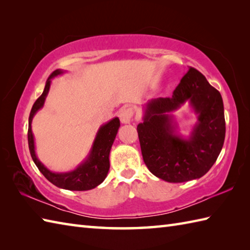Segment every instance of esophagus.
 Segmentation results:
<instances>
[{
    "label": "esophagus",
    "instance_id": "1",
    "mask_svg": "<svg viewBox=\"0 0 250 250\" xmlns=\"http://www.w3.org/2000/svg\"><path fill=\"white\" fill-rule=\"evenodd\" d=\"M134 111L133 108L131 107H124L120 110L119 118L122 124H130V121L133 118Z\"/></svg>",
    "mask_w": 250,
    "mask_h": 250
}]
</instances>
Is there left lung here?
Here are the masks:
<instances>
[{
    "instance_id": "obj_1",
    "label": "left lung",
    "mask_w": 250,
    "mask_h": 250,
    "mask_svg": "<svg viewBox=\"0 0 250 250\" xmlns=\"http://www.w3.org/2000/svg\"><path fill=\"white\" fill-rule=\"evenodd\" d=\"M189 100L198 115L189 139L177 136L168 113ZM144 121L137 125L143 159L148 169L168 183L200 178L214 166L226 136L224 102L205 76L190 67L171 98L148 101Z\"/></svg>"
}]
</instances>
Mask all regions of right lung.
I'll return each mask as SVG.
<instances>
[{"instance_id":"1","label":"right lung","mask_w":250,"mask_h":250,"mask_svg":"<svg viewBox=\"0 0 250 250\" xmlns=\"http://www.w3.org/2000/svg\"><path fill=\"white\" fill-rule=\"evenodd\" d=\"M62 70H56L50 74L45 84V89L41 97L35 101L32 106L30 117H29V129H28V143L31 157L33 159L35 166L40 169V172L49 180L51 184L62 189L72 191H84L93 189L103 183V180L107 176L109 169V152L117 132L120 126L119 118H114L107 124L103 125L99 129L97 136L93 142V145L88 158L81 166H78L74 171L67 173H54L49 171L39 158L36 157L34 147V136L32 133L31 124L36 111L43 107L45 99L48 94L51 78L62 74Z\"/></svg>"}]
</instances>
